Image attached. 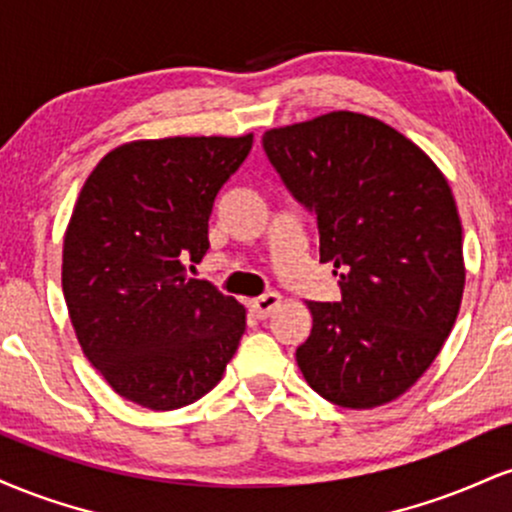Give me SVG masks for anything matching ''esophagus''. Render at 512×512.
Returning a JSON list of instances; mask_svg holds the SVG:
<instances>
[{
  "instance_id": "obj_1",
  "label": "esophagus",
  "mask_w": 512,
  "mask_h": 512,
  "mask_svg": "<svg viewBox=\"0 0 512 512\" xmlns=\"http://www.w3.org/2000/svg\"><path fill=\"white\" fill-rule=\"evenodd\" d=\"M281 305V293L276 291H269L264 293V296L255 298V301H250V310L255 313V317H260V320H264V317H269L274 313L276 308Z\"/></svg>"
}]
</instances>
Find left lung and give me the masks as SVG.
<instances>
[{
  "mask_svg": "<svg viewBox=\"0 0 512 512\" xmlns=\"http://www.w3.org/2000/svg\"><path fill=\"white\" fill-rule=\"evenodd\" d=\"M269 161L317 216L339 303L308 301L296 349L308 383L346 409L383 407L431 368L460 313L462 223L424 149L375 117L334 110L267 129Z\"/></svg>",
  "mask_w": 512,
  "mask_h": 512,
  "instance_id": "left-lung-1",
  "label": "left lung"
}]
</instances>
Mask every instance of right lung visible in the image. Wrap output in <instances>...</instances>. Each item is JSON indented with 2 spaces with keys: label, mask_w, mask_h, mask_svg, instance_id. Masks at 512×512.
Masks as SVG:
<instances>
[{
  "label": "right lung",
  "mask_w": 512,
  "mask_h": 512,
  "mask_svg": "<svg viewBox=\"0 0 512 512\" xmlns=\"http://www.w3.org/2000/svg\"><path fill=\"white\" fill-rule=\"evenodd\" d=\"M252 149L243 137L127 142L91 170L64 231L62 291L81 351L120 397L187 407L223 378L245 305L185 260L209 250L223 182Z\"/></svg>",
  "instance_id": "right-lung-1"
}]
</instances>
